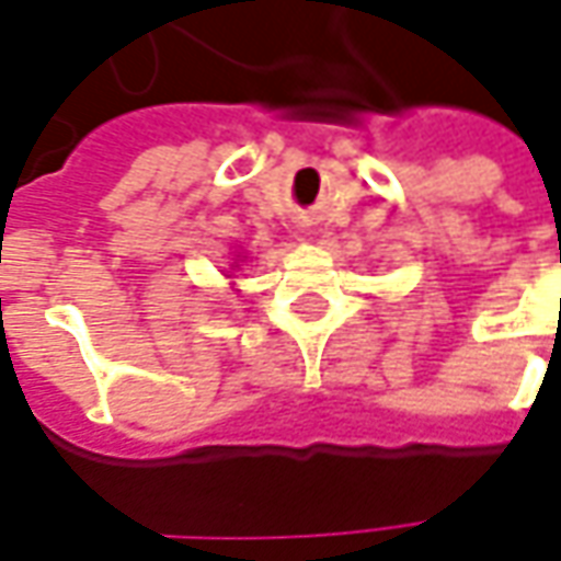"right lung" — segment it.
<instances>
[{"label": "right lung", "instance_id": "1", "mask_svg": "<svg viewBox=\"0 0 561 561\" xmlns=\"http://www.w3.org/2000/svg\"><path fill=\"white\" fill-rule=\"evenodd\" d=\"M240 262H243V255H237V259H233V265H230V268H237V265H240ZM227 277H230V274H227Z\"/></svg>", "mask_w": 561, "mask_h": 561}]
</instances>
